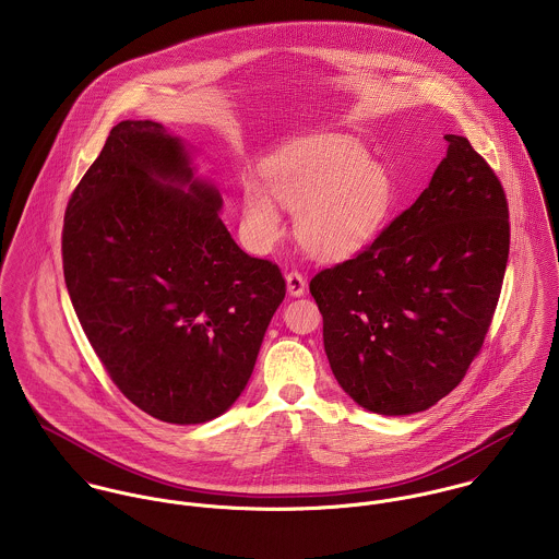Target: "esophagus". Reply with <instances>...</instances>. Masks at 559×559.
Returning <instances> with one entry per match:
<instances>
[{"label":"esophagus","instance_id":"1","mask_svg":"<svg viewBox=\"0 0 559 559\" xmlns=\"http://www.w3.org/2000/svg\"><path fill=\"white\" fill-rule=\"evenodd\" d=\"M286 286H288V293H290L293 297H301V295H306V290H308V280H306L304 273L290 271V273L286 275Z\"/></svg>","mask_w":559,"mask_h":559}]
</instances>
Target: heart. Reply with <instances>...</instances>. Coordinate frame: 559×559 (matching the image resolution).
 <instances>
[{
    "label": "heart",
    "mask_w": 559,
    "mask_h": 559,
    "mask_svg": "<svg viewBox=\"0 0 559 559\" xmlns=\"http://www.w3.org/2000/svg\"><path fill=\"white\" fill-rule=\"evenodd\" d=\"M271 193L288 211H299L297 235L322 258L357 251L390 215L394 185L388 169L368 159L350 140H317L293 148L266 167ZM271 193L255 180L242 182V211L251 239L269 245L282 219Z\"/></svg>",
    "instance_id": "b5f03b06"
}]
</instances>
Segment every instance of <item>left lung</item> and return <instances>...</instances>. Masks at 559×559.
Listing matches in <instances>:
<instances>
[{"mask_svg": "<svg viewBox=\"0 0 559 559\" xmlns=\"http://www.w3.org/2000/svg\"><path fill=\"white\" fill-rule=\"evenodd\" d=\"M421 195L310 293L342 390L379 415L426 411L478 357L506 275L508 200L463 135Z\"/></svg>", "mask_w": 559, "mask_h": 559, "instance_id": "obj_1", "label": "left lung"}]
</instances>
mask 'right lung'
<instances>
[{
	"instance_id": "1",
	"label": "right lung",
	"mask_w": 559,
	"mask_h": 559,
	"mask_svg": "<svg viewBox=\"0 0 559 559\" xmlns=\"http://www.w3.org/2000/svg\"><path fill=\"white\" fill-rule=\"evenodd\" d=\"M219 209L178 138L124 120L64 215V280L85 337L114 385L167 424L235 404L286 297L280 266L245 253Z\"/></svg>"
}]
</instances>
